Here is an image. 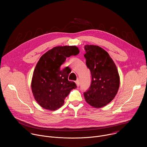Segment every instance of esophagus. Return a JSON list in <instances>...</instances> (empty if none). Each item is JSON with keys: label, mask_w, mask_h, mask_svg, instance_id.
I'll use <instances>...</instances> for the list:
<instances>
[{"label": "esophagus", "mask_w": 147, "mask_h": 147, "mask_svg": "<svg viewBox=\"0 0 147 147\" xmlns=\"http://www.w3.org/2000/svg\"><path fill=\"white\" fill-rule=\"evenodd\" d=\"M76 84H77V87H78L79 86H80V80H77L76 81Z\"/></svg>", "instance_id": "1"}]
</instances>
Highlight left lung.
I'll return each mask as SVG.
<instances>
[{"label":"left lung","mask_w":147,"mask_h":147,"mask_svg":"<svg viewBox=\"0 0 147 147\" xmlns=\"http://www.w3.org/2000/svg\"><path fill=\"white\" fill-rule=\"evenodd\" d=\"M86 65L90 69L92 81L84 95L91 106L98 108L106 106L117 93L120 77L117 67L108 53L102 48L87 45Z\"/></svg>","instance_id":"left-lung-1"}]
</instances>
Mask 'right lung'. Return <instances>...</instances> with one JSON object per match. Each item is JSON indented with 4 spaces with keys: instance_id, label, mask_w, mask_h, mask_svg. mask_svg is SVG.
<instances>
[{
    "instance_id": "add662e5",
    "label": "right lung",
    "mask_w": 147,
    "mask_h": 147,
    "mask_svg": "<svg viewBox=\"0 0 147 147\" xmlns=\"http://www.w3.org/2000/svg\"><path fill=\"white\" fill-rule=\"evenodd\" d=\"M76 46L56 47L40 57L35 66L31 82L35 99L44 109L55 111L63 105L71 90L77 88L74 81H69L70 73L60 66L66 57L79 53Z\"/></svg>"
}]
</instances>
